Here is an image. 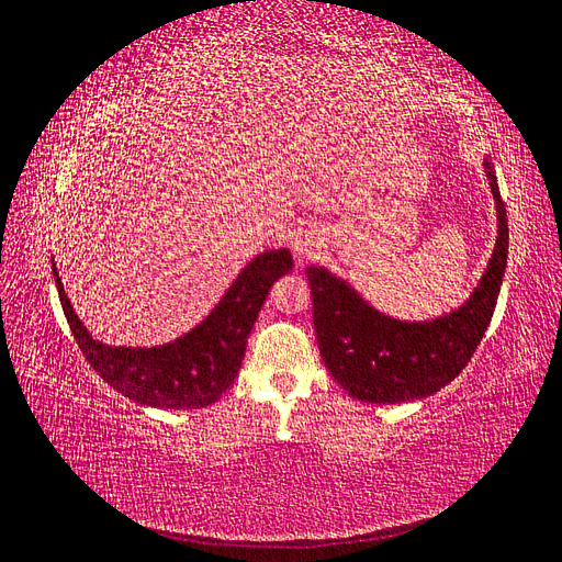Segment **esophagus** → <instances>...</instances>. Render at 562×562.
<instances>
[{"mask_svg": "<svg viewBox=\"0 0 562 562\" xmlns=\"http://www.w3.org/2000/svg\"><path fill=\"white\" fill-rule=\"evenodd\" d=\"M321 246V239L318 234L312 232V229H300L295 234V241H293V252L297 255V258H312V255H316Z\"/></svg>", "mask_w": 562, "mask_h": 562, "instance_id": "34e87169", "label": "esophagus"}]
</instances>
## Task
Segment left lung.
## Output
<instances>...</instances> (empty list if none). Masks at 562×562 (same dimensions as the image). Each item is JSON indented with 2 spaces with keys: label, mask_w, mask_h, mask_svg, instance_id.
<instances>
[{
  "label": "left lung",
  "mask_w": 562,
  "mask_h": 562,
  "mask_svg": "<svg viewBox=\"0 0 562 562\" xmlns=\"http://www.w3.org/2000/svg\"><path fill=\"white\" fill-rule=\"evenodd\" d=\"M483 171L495 196L497 244L481 281L459 307L422 321L380 312L356 288L321 265H310L314 328L321 359L349 396L366 403L427 398L452 382L495 314L508 255V223L495 164L485 155Z\"/></svg>",
  "instance_id": "left-lung-1"
}]
</instances>
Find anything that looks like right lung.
Here are the masks:
<instances>
[{
  "mask_svg": "<svg viewBox=\"0 0 562 562\" xmlns=\"http://www.w3.org/2000/svg\"><path fill=\"white\" fill-rule=\"evenodd\" d=\"M50 269L65 318L98 375L119 394L140 405L187 411L215 403L234 384L252 323L262 310L271 283L293 269V255L288 248L255 255L194 328L155 347L100 342L77 316L54 260Z\"/></svg>",
  "mask_w": 562,
  "mask_h": 562,
  "instance_id": "1",
  "label": "right lung"
}]
</instances>
